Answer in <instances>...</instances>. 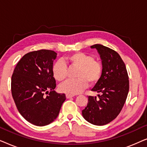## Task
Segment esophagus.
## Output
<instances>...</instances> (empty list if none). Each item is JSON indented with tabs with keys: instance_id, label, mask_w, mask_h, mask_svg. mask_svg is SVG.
Returning <instances> with one entry per match:
<instances>
[{
	"instance_id": "34e87169",
	"label": "esophagus",
	"mask_w": 147,
	"mask_h": 147,
	"mask_svg": "<svg viewBox=\"0 0 147 147\" xmlns=\"http://www.w3.org/2000/svg\"><path fill=\"white\" fill-rule=\"evenodd\" d=\"M74 96V95H71V94H66V98H68V99H69V98H73Z\"/></svg>"
}]
</instances>
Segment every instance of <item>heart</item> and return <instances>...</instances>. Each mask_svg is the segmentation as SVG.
Returning <instances> with one entry per match:
<instances>
[{
  "mask_svg": "<svg viewBox=\"0 0 147 147\" xmlns=\"http://www.w3.org/2000/svg\"><path fill=\"white\" fill-rule=\"evenodd\" d=\"M65 60L70 67L78 68V70L76 74L77 79L68 80L59 86L61 92L71 95L79 94L88 87V83L94 85L101 78L103 66L101 62L94 59L92 55L77 52L68 56ZM52 74L57 81H64L67 77L65 62L61 60L55 62L52 67Z\"/></svg>",
  "mask_w": 147,
  "mask_h": 147,
  "instance_id": "1",
  "label": "heart"
}]
</instances>
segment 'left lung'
<instances>
[{
	"instance_id": "obj_1",
	"label": "left lung",
	"mask_w": 147,
	"mask_h": 147,
	"mask_svg": "<svg viewBox=\"0 0 147 147\" xmlns=\"http://www.w3.org/2000/svg\"><path fill=\"white\" fill-rule=\"evenodd\" d=\"M99 53L103 71L92 91L98 94L89 96L82 116L94 125L107 124L117 117L122 109L129 90L128 73L124 61L117 52L101 44L92 45Z\"/></svg>"
}]
</instances>
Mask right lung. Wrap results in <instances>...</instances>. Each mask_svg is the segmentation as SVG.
<instances>
[{"label": "right lung", "instance_id": "obj_1", "mask_svg": "<svg viewBox=\"0 0 147 147\" xmlns=\"http://www.w3.org/2000/svg\"><path fill=\"white\" fill-rule=\"evenodd\" d=\"M57 55L46 49L29 52L18 62L12 76L11 92L16 106L22 116L34 125L53 122L66 99L65 94L54 90L56 84L52 67Z\"/></svg>", "mask_w": 147, "mask_h": 147}]
</instances>
